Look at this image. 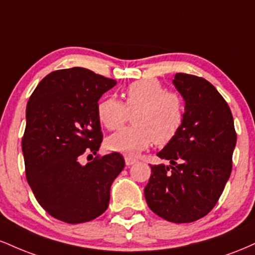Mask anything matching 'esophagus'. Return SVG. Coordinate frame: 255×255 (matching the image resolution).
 <instances>
[{"label":"esophagus","mask_w":255,"mask_h":255,"mask_svg":"<svg viewBox=\"0 0 255 255\" xmlns=\"http://www.w3.org/2000/svg\"><path fill=\"white\" fill-rule=\"evenodd\" d=\"M125 162H126V165L130 166V165H133L134 163H136V159L135 158H131V157H125Z\"/></svg>","instance_id":"34e87169"}]
</instances>
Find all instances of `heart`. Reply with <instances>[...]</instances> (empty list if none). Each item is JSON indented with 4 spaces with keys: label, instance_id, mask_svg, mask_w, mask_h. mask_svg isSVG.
<instances>
[{
    "label": "heart",
    "instance_id": "obj_1",
    "mask_svg": "<svg viewBox=\"0 0 255 255\" xmlns=\"http://www.w3.org/2000/svg\"><path fill=\"white\" fill-rule=\"evenodd\" d=\"M125 103L115 97L103 99L98 105V119L107 129L115 130L131 115L133 126L122 128L107 139L110 151L136 156L152 142L165 145L182 127L184 108L176 93L166 92L156 79L131 83L124 93Z\"/></svg>",
    "mask_w": 255,
    "mask_h": 255
}]
</instances>
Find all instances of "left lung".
I'll use <instances>...</instances> for the list:
<instances>
[{
	"mask_svg": "<svg viewBox=\"0 0 255 255\" xmlns=\"http://www.w3.org/2000/svg\"><path fill=\"white\" fill-rule=\"evenodd\" d=\"M172 84L184 101L183 124L157 153L170 164L151 165L144 194L159 217L191 223L211 211L223 193L236 131L229 105L212 84L183 73H177Z\"/></svg>",
	"mask_w": 255,
	"mask_h": 255,
	"instance_id": "left-lung-1",
	"label": "left lung"
}]
</instances>
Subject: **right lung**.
I'll use <instances>...</instances> for the list:
<instances>
[{"instance_id":"1","label":"right lung","mask_w":255,"mask_h":255,"mask_svg":"<svg viewBox=\"0 0 255 255\" xmlns=\"http://www.w3.org/2000/svg\"><path fill=\"white\" fill-rule=\"evenodd\" d=\"M116 80L74 67L55 71L38 84L26 107L21 147L26 178L40 206L69 224L101 216L110 187L125 168L118 152L86 165L79 157L101 147L98 101Z\"/></svg>"}]
</instances>
